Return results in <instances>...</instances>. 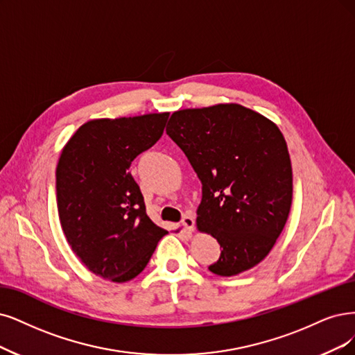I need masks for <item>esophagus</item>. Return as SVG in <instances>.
I'll return each instance as SVG.
<instances>
[{"label": "esophagus", "instance_id": "34e87169", "mask_svg": "<svg viewBox=\"0 0 355 355\" xmlns=\"http://www.w3.org/2000/svg\"><path fill=\"white\" fill-rule=\"evenodd\" d=\"M181 225L187 232H191L194 230V218L191 215H184L181 219Z\"/></svg>", "mask_w": 355, "mask_h": 355}]
</instances>
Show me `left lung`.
<instances>
[{
    "label": "left lung",
    "mask_w": 355,
    "mask_h": 355,
    "mask_svg": "<svg viewBox=\"0 0 355 355\" xmlns=\"http://www.w3.org/2000/svg\"><path fill=\"white\" fill-rule=\"evenodd\" d=\"M166 135L202 181L198 228L220 244L209 270L232 277L272 250L293 202V169L279 128L239 103L171 115Z\"/></svg>",
    "instance_id": "1"
}]
</instances>
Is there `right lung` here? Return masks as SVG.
I'll return each instance as SVG.
<instances>
[{
    "mask_svg": "<svg viewBox=\"0 0 355 355\" xmlns=\"http://www.w3.org/2000/svg\"><path fill=\"white\" fill-rule=\"evenodd\" d=\"M168 116L89 121L61 152L55 173L61 227L76 256L103 279L136 278L168 234L146 215L128 171L135 157L161 139Z\"/></svg>",
    "mask_w": 355,
    "mask_h": 355,
    "instance_id": "obj_1",
    "label": "right lung"
}]
</instances>
